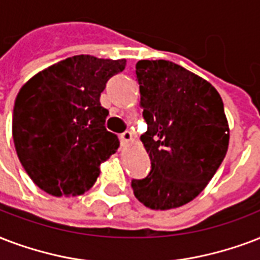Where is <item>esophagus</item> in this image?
<instances>
[{
    "label": "esophagus",
    "mask_w": 260,
    "mask_h": 260,
    "mask_svg": "<svg viewBox=\"0 0 260 260\" xmlns=\"http://www.w3.org/2000/svg\"><path fill=\"white\" fill-rule=\"evenodd\" d=\"M120 140H122V142H124V144H127V142H130V141L133 140L132 133L128 132V130L123 132V133H122V134H120Z\"/></svg>",
    "instance_id": "1"
}]
</instances>
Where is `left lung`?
<instances>
[{
    "mask_svg": "<svg viewBox=\"0 0 260 260\" xmlns=\"http://www.w3.org/2000/svg\"><path fill=\"white\" fill-rule=\"evenodd\" d=\"M136 76L150 172L133 179V191L149 209L183 206L202 192L226 154L224 103L210 82L174 62L142 59Z\"/></svg>",
    "mask_w": 260,
    "mask_h": 260,
    "instance_id": "8db88e82",
    "label": "left lung"
}]
</instances>
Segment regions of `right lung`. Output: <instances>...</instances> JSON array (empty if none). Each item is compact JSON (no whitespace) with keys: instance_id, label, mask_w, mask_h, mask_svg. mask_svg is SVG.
Returning <instances> with one entry per match:
<instances>
[{"instance_id":"obj_1","label":"right lung","mask_w":260,"mask_h":260,"mask_svg":"<svg viewBox=\"0 0 260 260\" xmlns=\"http://www.w3.org/2000/svg\"><path fill=\"white\" fill-rule=\"evenodd\" d=\"M126 59L74 55L42 70L20 89L12 134L24 170L40 190L77 197L93 186L100 164L119 148L104 126L100 94Z\"/></svg>"}]
</instances>
